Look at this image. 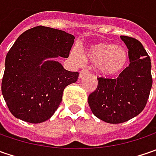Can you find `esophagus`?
I'll return each mask as SVG.
<instances>
[{
    "instance_id": "esophagus-1",
    "label": "esophagus",
    "mask_w": 156,
    "mask_h": 156,
    "mask_svg": "<svg viewBox=\"0 0 156 156\" xmlns=\"http://www.w3.org/2000/svg\"><path fill=\"white\" fill-rule=\"evenodd\" d=\"M87 74H88V69H82V70H81V71H80L79 77H80V78H81V77H83L84 75H87Z\"/></svg>"
}]
</instances>
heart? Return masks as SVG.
<instances>
[{
	"label": "heart",
	"mask_w": 156,
	"mask_h": 156,
	"mask_svg": "<svg viewBox=\"0 0 156 156\" xmlns=\"http://www.w3.org/2000/svg\"><path fill=\"white\" fill-rule=\"evenodd\" d=\"M70 58L77 65H81L83 61L98 64L99 71L105 76L120 74L129 62L127 51L108 42L90 46L82 50L81 55L78 50L74 49L70 52Z\"/></svg>",
	"instance_id": "obj_1"
}]
</instances>
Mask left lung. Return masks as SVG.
Segmentation results:
<instances>
[{
	"instance_id": "left-lung-1",
	"label": "left lung",
	"mask_w": 156,
	"mask_h": 156,
	"mask_svg": "<svg viewBox=\"0 0 156 156\" xmlns=\"http://www.w3.org/2000/svg\"><path fill=\"white\" fill-rule=\"evenodd\" d=\"M121 38L129 48V66L116 79L97 77V87L87 99L95 116L113 124L127 122L144 109L153 83L150 57L142 44L130 36Z\"/></svg>"
}]
</instances>
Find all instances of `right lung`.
<instances>
[{
    "label": "right lung",
    "instance_id": "obj_1",
    "mask_svg": "<svg viewBox=\"0 0 156 156\" xmlns=\"http://www.w3.org/2000/svg\"><path fill=\"white\" fill-rule=\"evenodd\" d=\"M74 40L65 31L37 26L15 41L7 54L2 81L3 97L14 116L40 123L55 114L64 88L77 81L79 73L66 70L55 61L41 63L47 58H68Z\"/></svg>",
    "mask_w": 156,
    "mask_h": 156
}]
</instances>
